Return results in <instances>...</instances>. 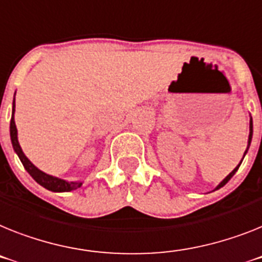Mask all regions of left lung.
Masks as SVG:
<instances>
[{
	"mask_svg": "<svg viewBox=\"0 0 262 262\" xmlns=\"http://www.w3.org/2000/svg\"><path fill=\"white\" fill-rule=\"evenodd\" d=\"M252 136H253V121H252V117H250V121H249V138H248V146H247V150H245V153H244V157H245V155H247V153H248V149H249V146H250V142H252ZM243 160H244V158H243ZM243 160H241V162H243ZM241 162H239V164L237 165L236 168L233 169V170L229 173V174L226 176V177L223 180V181L220 182L219 185L216 186V189H214V190H217V189H220V188H223V186L225 185L226 182H228L230 179H232L233 176H234V173H236L237 170H238V168H239V165H241Z\"/></svg>",
	"mask_w": 262,
	"mask_h": 262,
	"instance_id": "left-lung-1",
	"label": "left lung"
}]
</instances>
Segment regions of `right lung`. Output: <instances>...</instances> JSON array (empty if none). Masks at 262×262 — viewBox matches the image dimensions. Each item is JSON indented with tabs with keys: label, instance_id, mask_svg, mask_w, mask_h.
<instances>
[{
	"label": "right lung",
	"instance_id": "right-lung-1",
	"mask_svg": "<svg viewBox=\"0 0 262 262\" xmlns=\"http://www.w3.org/2000/svg\"><path fill=\"white\" fill-rule=\"evenodd\" d=\"M15 96V94H14ZM14 112H15V101L13 100V111H12V120H10V140H12V145L14 151L17 153V156L19 157L21 162H23L24 168L26 169V172L32 176L34 181L38 182L39 185L43 186L48 190H52V192H70V190H76V189L80 188L82 185L81 181H67V180L58 179V177H54V176L46 174L45 172L39 170L37 166L30 162V160L24 155L23 149L19 146L18 137H17V126H15L14 122Z\"/></svg>",
	"mask_w": 262,
	"mask_h": 262
}]
</instances>
